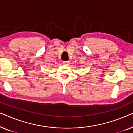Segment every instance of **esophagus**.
<instances>
[{
	"label": "esophagus",
	"instance_id": "1",
	"mask_svg": "<svg viewBox=\"0 0 133 133\" xmlns=\"http://www.w3.org/2000/svg\"><path fill=\"white\" fill-rule=\"evenodd\" d=\"M63 64H64L65 65H68L70 64V61H64L63 62Z\"/></svg>",
	"mask_w": 133,
	"mask_h": 133
}]
</instances>
